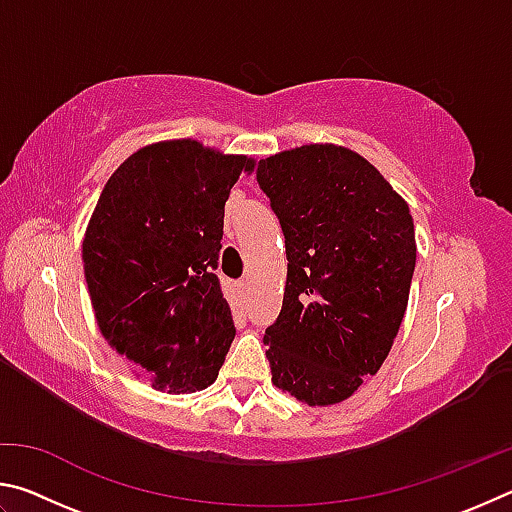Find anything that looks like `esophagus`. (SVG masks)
<instances>
[{
	"mask_svg": "<svg viewBox=\"0 0 512 512\" xmlns=\"http://www.w3.org/2000/svg\"><path fill=\"white\" fill-rule=\"evenodd\" d=\"M237 287H239V291H241V293H244V296H248V289H250L248 280H241V282L237 284Z\"/></svg>",
	"mask_w": 512,
	"mask_h": 512,
	"instance_id": "obj_1",
	"label": "esophagus"
}]
</instances>
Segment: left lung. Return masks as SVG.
I'll return each instance as SVG.
<instances>
[{
    "label": "left lung",
    "instance_id": "8db88e82",
    "mask_svg": "<svg viewBox=\"0 0 512 512\" xmlns=\"http://www.w3.org/2000/svg\"><path fill=\"white\" fill-rule=\"evenodd\" d=\"M257 183L289 259L282 311L264 334L273 384L309 406L339 404L377 375L402 325L415 268L409 205L336 144L259 160Z\"/></svg>",
    "mask_w": 512,
    "mask_h": 512
}]
</instances>
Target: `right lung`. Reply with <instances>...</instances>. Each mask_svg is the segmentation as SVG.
Returning <instances> with one entry per match:
<instances>
[{
  "label": "right lung",
  "instance_id": "obj_1",
  "mask_svg": "<svg viewBox=\"0 0 512 512\" xmlns=\"http://www.w3.org/2000/svg\"><path fill=\"white\" fill-rule=\"evenodd\" d=\"M255 158L196 140L142 146L103 187L83 239L85 282L103 339L155 391L196 393L235 339L219 277L223 212Z\"/></svg>",
  "mask_w": 512,
  "mask_h": 512
}]
</instances>
